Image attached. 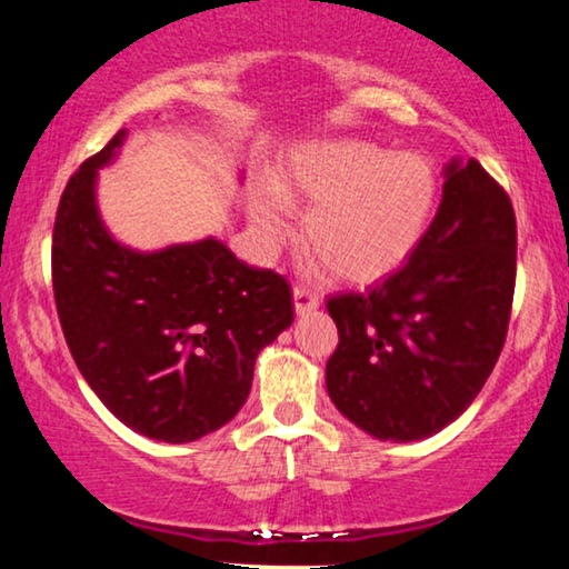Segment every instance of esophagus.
I'll return each instance as SVG.
<instances>
[{"mask_svg": "<svg viewBox=\"0 0 569 569\" xmlns=\"http://www.w3.org/2000/svg\"><path fill=\"white\" fill-rule=\"evenodd\" d=\"M317 307H320V299H317L312 289H307V286H297L293 289V309H297V315H309Z\"/></svg>", "mask_w": 569, "mask_h": 569, "instance_id": "obj_1", "label": "esophagus"}]
</instances>
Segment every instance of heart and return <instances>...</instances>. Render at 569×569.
Listing matches in <instances>:
<instances>
[{
  "label": "heart",
  "instance_id": "heart-1",
  "mask_svg": "<svg viewBox=\"0 0 569 569\" xmlns=\"http://www.w3.org/2000/svg\"><path fill=\"white\" fill-rule=\"evenodd\" d=\"M437 181L419 156L388 153L361 140L297 150L270 187L249 197L262 241L289 229L286 208H307L301 244L328 276L367 283L390 272L419 244L435 208Z\"/></svg>",
  "mask_w": 569,
  "mask_h": 569
}]
</instances>
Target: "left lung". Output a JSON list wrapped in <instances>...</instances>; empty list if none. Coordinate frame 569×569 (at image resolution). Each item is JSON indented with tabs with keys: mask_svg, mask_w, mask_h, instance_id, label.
I'll use <instances>...</instances> for the list:
<instances>
[{
	"mask_svg": "<svg viewBox=\"0 0 569 569\" xmlns=\"http://www.w3.org/2000/svg\"><path fill=\"white\" fill-rule=\"evenodd\" d=\"M515 210L479 161L445 166L442 202L396 272L328 299L330 400L377 439L416 442L456 421L495 369L515 291Z\"/></svg>",
	"mask_w": 569,
	"mask_h": 569,
	"instance_id": "1",
	"label": "left lung"
}]
</instances>
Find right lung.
Wrapping results in <instances>:
<instances>
[{
  "label": "right lung",
  "instance_id": "obj_1",
  "mask_svg": "<svg viewBox=\"0 0 569 569\" xmlns=\"http://www.w3.org/2000/svg\"><path fill=\"white\" fill-rule=\"evenodd\" d=\"M124 138L88 158L59 200V322L80 375L121 423L158 442H194L247 403L257 353L293 322L291 289L213 237L156 252L119 244L96 184Z\"/></svg>",
  "mask_w": 569,
  "mask_h": 569
}]
</instances>
